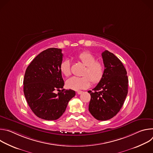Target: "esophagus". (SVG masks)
Wrapping results in <instances>:
<instances>
[{"mask_svg":"<svg viewBox=\"0 0 153 153\" xmlns=\"http://www.w3.org/2000/svg\"><path fill=\"white\" fill-rule=\"evenodd\" d=\"M82 92H83V91H78L77 93L78 94H81L82 93Z\"/></svg>","mask_w":153,"mask_h":153,"instance_id":"1","label":"esophagus"}]
</instances>
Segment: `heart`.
Listing matches in <instances>:
<instances>
[{
	"label": "heart",
	"mask_w": 153,
	"mask_h": 153,
	"mask_svg": "<svg viewBox=\"0 0 153 153\" xmlns=\"http://www.w3.org/2000/svg\"><path fill=\"white\" fill-rule=\"evenodd\" d=\"M79 60L86 67L82 76L83 77H72L66 82L68 88L73 90H80L88 88L91 85V81L93 84L99 83L103 78L105 74L104 65L99 61L94 56L89 52H83L78 56ZM60 71L65 76L71 74V63L68 59L64 60L60 64Z\"/></svg>",
	"instance_id": "1"
}]
</instances>
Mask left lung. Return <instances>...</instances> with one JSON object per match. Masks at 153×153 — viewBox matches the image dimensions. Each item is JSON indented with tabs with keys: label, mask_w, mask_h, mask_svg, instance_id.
Wrapping results in <instances>:
<instances>
[{
	"label": "left lung",
	"mask_w": 153,
	"mask_h": 153,
	"mask_svg": "<svg viewBox=\"0 0 153 153\" xmlns=\"http://www.w3.org/2000/svg\"><path fill=\"white\" fill-rule=\"evenodd\" d=\"M105 67L102 80L89 91V111L97 120H107L115 116L122 107L128 94V79L125 68L112 53H102Z\"/></svg>",
	"instance_id": "1"
}]
</instances>
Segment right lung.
I'll list each match as a JSON object with an SVG mask.
<instances>
[{"instance_id": "right-lung-1", "label": "right lung", "mask_w": 153, "mask_h": 153, "mask_svg": "<svg viewBox=\"0 0 153 153\" xmlns=\"http://www.w3.org/2000/svg\"><path fill=\"white\" fill-rule=\"evenodd\" d=\"M62 58L61 49L50 48L38 54L26 70L24 95L32 111L40 119H58L76 95L72 90H60L64 86L60 70ZM55 91L59 92L56 94Z\"/></svg>"}]
</instances>
